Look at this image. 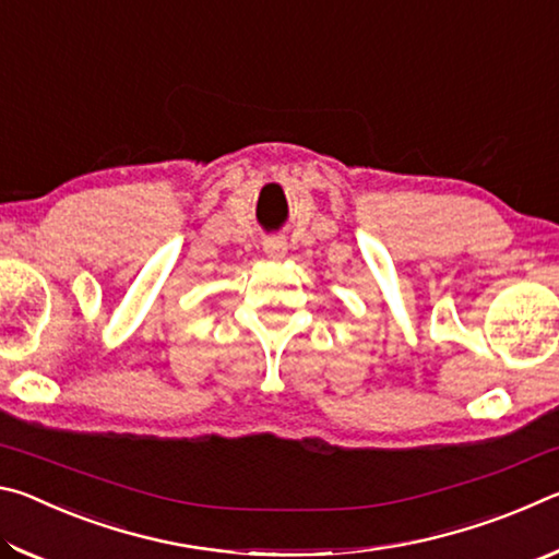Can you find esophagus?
<instances>
[{
	"label": "esophagus",
	"mask_w": 559,
	"mask_h": 559,
	"mask_svg": "<svg viewBox=\"0 0 559 559\" xmlns=\"http://www.w3.org/2000/svg\"><path fill=\"white\" fill-rule=\"evenodd\" d=\"M263 249H266V257H269V259L281 261L283 257H286L288 246H286V241L278 239V236H276V239H269L266 243H263Z\"/></svg>",
	"instance_id": "obj_1"
}]
</instances>
